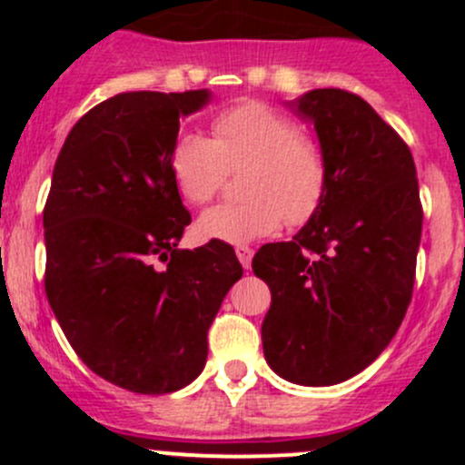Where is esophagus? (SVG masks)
<instances>
[{
  "mask_svg": "<svg viewBox=\"0 0 465 465\" xmlns=\"http://www.w3.org/2000/svg\"><path fill=\"white\" fill-rule=\"evenodd\" d=\"M236 256H238V261L242 262V267H245V270H250L252 256H254V250H252V247H247V245H238L236 247Z\"/></svg>",
  "mask_w": 465,
  "mask_h": 465,
  "instance_id": "obj_1",
  "label": "esophagus"
}]
</instances>
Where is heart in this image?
Segmentation results:
<instances>
[{
  "instance_id": "heart-1",
  "label": "heart",
  "mask_w": 465,
  "mask_h": 465,
  "mask_svg": "<svg viewBox=\"0 0 465 465\" xmlns=\"http://www.w3.org/2000/svg\"><path fill=\"white\" fill-rule=\"evenodd\" d=\"M213 139L184 133L173 145L171 168L182 195L204 204L220 193L229 173L247 168L242 203L206 209L198 232L209 241L242 242L270 236L283 224H303L320 211L331 162L320 139L267 103L247 101L220 112Z\"/></svg>"
}]
</instances>
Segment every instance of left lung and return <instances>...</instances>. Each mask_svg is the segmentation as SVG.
Wrapping results in <instances>:
<instances>
[{
	"instance_id": "1",
	"label": "left lung",
	"mask_w": 465,
	"mask_h": 465,
	"mask_svg": "<svg viewBox=\"0 0 465 465\" xmlns=\"http://www.w3.org/2000/svg\"><path fill=\"white\" fill-rule=\"evenodd\" d=\"M328 153L326 198L252 270L270 285L262 353L294 384L344 382L387 349L411 302L423 229L414 157L367 101L344 89L290 103Z\"/></svg>"
}]
</instances>
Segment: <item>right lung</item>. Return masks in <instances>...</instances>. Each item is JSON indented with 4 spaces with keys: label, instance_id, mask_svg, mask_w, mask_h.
<instances>
[{
    "label": "right lung",
    "instance_id": "right-lung-1",
    "mask_svg": "<svg viewBox=\"0 0 465 465\" xmlns=\"http://www.w3.org/2000/svg\"><path fill=\"white\" fill-rule=\"evenodd\" d=\"M209 98L116 94L74 125L55 159L42 213L46 299L78 358L134 393L177 391L203 373L206 332L242 276L227 242L177 250L191 213L173 145Z\"/></svg>",
    "mask_w": 465,
    "mask_h": 465
}]
</instances>
